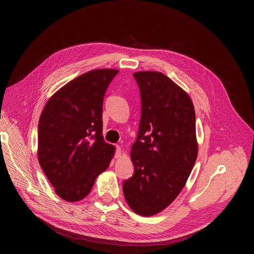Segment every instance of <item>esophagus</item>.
<instances>
[{
    "label": "esophagus",
    "mask_w": 254,
    "mask_h": 254,
    "mask_svg": "<svg viewBox=\"0 0 254 254\" xmlns=\"http://www.w3.org/2000/svg\"><path fill=\"white\" fill-rule=\"evenodd\" d=\"M122 155H123V150L121 149V147H118L117 148V152H116V158L117 159H119V158H121L122 157Z\"/></svg>",
    "instance_id": "esophagus-1"
}]
</instances>
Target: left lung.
<instances>
[{
	"label": "left lung",
	"mask_w": 254,
	"mask_h": 254,
	"mask_svg": "<svg viewBox=\"0 0 254 254\" xmlns=\"http://www.w3.org/2000/svg\"><path fill=\"white\" fill-rule=\"evenodd\" d=\"M141 117L130 148L133 176L125 181L129 208L141 216L165 210L185 187L198 155L190 95L158 71H138Z\"/></svg>",
	"instance_id": "1"
}]
</instances>
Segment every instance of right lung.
I'll list each match as a JSON object with an SVG mask.
<instances>
[{
  "label": "right lung",
  "mask_w": 254,
  "mask_h": 254,
  "mask_svg": "<svg viewBox=\"0 0 254 254\" xmlns=\"http://www.w3.org/2000/svg\"><path fill=\"white\" fill-rule=\"evenodd\" d=\"M118 69H93L69 81L47 101L39 120L38 160L64 201L77 202L110 166L116 147L102 135V102Z\"/></svg>",
  "instance_id": "add662e5"
}]
</instances>
